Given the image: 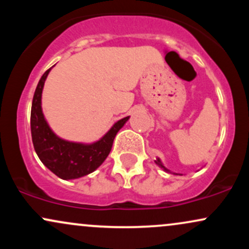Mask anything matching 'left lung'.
Segmentation results:
<instances>
[{
  "label": "left lung",
  "mask_w": 249,
  "mask_h": 249,
  "mask_svg": "<svg viewBox=\"0 0 249 249\" xmlns=\"http://www.w3.org/2000/svg\"><path fill=\"white\" fill-rule=\"evenodd\" d=\"M154 162H156V164H157V165H159V166H160V167H161V168H162V170H164V171H166V172H170V171H168V170H167V168H166V167H165V166H164V165H162V164H161L160 159H159V158H157V160H154Z\"/></svg>",
  "instance_id": "obj_1"
}]
</instances>
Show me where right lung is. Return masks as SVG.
Here are the masks:
<instances>
[{
    "label": "right lung",
    "mask_w": 249,
    "mask_h": 249,
    "mask_svg": "<svg viewBox=\"0 0 249 249\" xmlns=\"http://www.w3.org/2000/svg\"><path fill=\"white\" fill-rule=\"evenodd\" d=\"M45 71L39 79L31 105V138L39 160L61 179H77L97 170L107 159L117 132L130 117L121 119L108 130L103 138L92 144H81L64 141L49 127L42 112V91L49 75Z\"/></svg>",
    "instance_id": "1"
}]
</instances>
